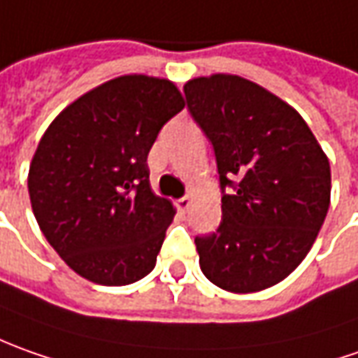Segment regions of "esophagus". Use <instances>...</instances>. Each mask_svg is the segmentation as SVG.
Instances as JSON below:
<instances>
[{"mask_svg":"<svg viewBox=\"0 0 358 358\" xmlns=\"http://www.w3.org/2000/svg\"><path fill=\"white\" fill-rule=\"evenodd\" d=\"M176 206H178L180 212H186V210H188V208L192 206V198L190 196H184V198L176 200Z\"/></svg>","mask_w":358,"mask_h":358,"instance_id":"esophagus-1","label":"esophagus"}]
</instances>
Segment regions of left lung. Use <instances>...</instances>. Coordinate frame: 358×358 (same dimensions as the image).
<instances>
[{"instance_id": "left-lung-1", "label": "left lung", "mask_w": 358, "mask_h": 358, "mask_svg": "<svg viewBox=\"0 0 358 358\" xmlns=\"http://www.w3.org/2000/svg\"><path fill=\"white\" fill-rule=\"evenodd\" d=\"M214 144L220 228L196 238L203 275L231 293L267 289L301 264L331 203V166L303 117L262 85L216 73L184 85Z\"/></svg>"}]
</instances>
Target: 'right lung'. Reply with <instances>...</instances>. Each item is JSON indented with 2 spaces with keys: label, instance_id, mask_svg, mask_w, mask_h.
I'll return each instance as SVG.
<instances>
[{
  "label": "right lung",
  "instance_id": "right-lung-1",
  "mask_svg": "<svg viewBox=\"0 0 358 358\" xmlns=\"http://www.w3.org/2000/svg\"><path fill=\"white\" fill-rule=\"evenodd\" d=\"M184 105L172 80L122 75L80 94L45 130L27 176L33 214L80 278L129 285L155 269L176 208L152 192L146 158Z\"/></svg>",
  "mask_w": 358,
  "mask_h": 358
}]
</instances>
